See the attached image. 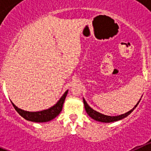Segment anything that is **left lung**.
Wrapping results in <instances>:
<instances>
[{
  "mask_svg": "<svg viewBox=\"0 0 151 151\" xmlns=\"http://www.w3.org/2000/svg\"><path fill=\"white\" fill-rule=\"evenodd\" d=\"M83 102H84V104H85V109L87 112V113L91 117L92 119H94V120L96 121H98V122H115V121H118V120H120L122 119L125 118L127 116H129L132 112L134 110V108L137 106L138 104H136V106H134V108H133L132 110H131L130 111H129L128 113H125V114H122V115L120 116H106V115H104V114H101V113H98V112L95 111L92 108H91L90 106L88 105L87 102L85 101V100L83 98Z\"/></svg>",
  "mask_w": 151,
  "mask_h": 151,
  "instance_id": "8db88e82",
  "label": "left lung"
}]
</instances>
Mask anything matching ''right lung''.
Wrapping results in <instances>:
<instances>
[{
  "mask_svg": "<svg viewBox=\"0 0 151 151\" xmlns=\"http://www.w3.org/2000/svg\"><path fill=\"white\" fill-rule=\"evenodd\" d=\"M68 91H66L64 93L63 95L61 97L60 101L56 104L54 106L52 107L49 108L47 110H42L40 112H29V111H25L22 110L15 105L13 104V103H12L13 107L15 108V110H17V113L19 114L24 119H26V120L31 121V122H48L50 121L51 119L55 118L56 116L59 115L60 113L62 110L63 105L64 101L66 98V95H67Z\"/></svg>",
  "mask_w": 151,
  "mask_h": 151,
  "instance_id": "1",
  "label": "right lung"
}]
</instances>
